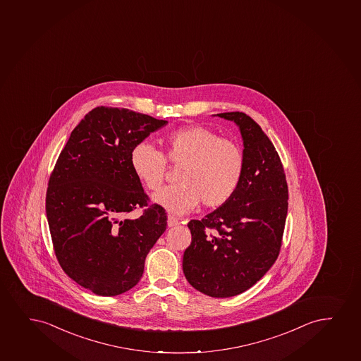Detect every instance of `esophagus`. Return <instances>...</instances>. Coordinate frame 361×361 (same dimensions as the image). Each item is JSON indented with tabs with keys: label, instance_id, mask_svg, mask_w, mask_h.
<instances>
[{
	"label": "esophagus",
	"instance_id": "34e87169",
	"mask_svg": "<svg viewBox=\"0 0 361 361\" xmlns=\"http://www.w3.org/2000/svg\"><path fill=\"white\" fill-rule=\"evenodd\" d=\"M178 224V219H177V217L169 215V217H167V226H169V227H174V226H177Z\"/></svg>",
	"mask_w": 361,
	"mask_h": 361
}]
</instances>
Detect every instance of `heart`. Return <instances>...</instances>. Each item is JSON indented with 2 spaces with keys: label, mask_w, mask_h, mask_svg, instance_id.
<instances>
[{
  "label": "heart",
  "mask_w": 361,
  "mask_h": 361,
  "mask_svg": "<svg viewBox=\"0 0 361 361\" xmlns=\"http://www.w3.org/2000/svg\"><path fill=\"white\" fill-rule=\"evenodd\" d=\"M166 157L178 171V184L162 188L152 195L154 204L174 215L194 210L200 201L206 207L228 202L239 188L244 156L234 142L201 126H189L169 133L164 139ZM130 166L144 187L156 190L164 182L166 159L149 142L130 151Z\"/></svg>",
  "instance_id": "1"
}]
</instances>
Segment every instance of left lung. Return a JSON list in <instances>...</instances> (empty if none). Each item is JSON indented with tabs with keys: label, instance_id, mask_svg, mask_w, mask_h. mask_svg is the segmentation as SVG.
Instances as JSON below:
<instances>
[{
	"label": "left lung",
	"instance_id": "8db88e82",
	"mask_svg": "<svg viewBox=\"0 0 361 361\" xmlns=\"http://www.w3.org/2000/svg\"><path fill=\"white\" fill-rule=\"evenodd\" d=\"M215 116L237 124L244 172L228 202L188 224L192 243L184 251L183 272L199 292L228 298L252 287L277 260L287 219L288 185L274 144L254 119L243 112Z\"/></svg>",
	"mask_w": 361,
	"mask_h": 361
}]
</instances>
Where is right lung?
<instances>
[{"label": "right lung", "mask_w": 361, "mask_h": 361, "mask_svg": "<svg viewBox=\"0 0 361 361\" xmlns=\"http://www.w3.org/2000/svg\"><path fill=\"white\" fill-rule=\"evenodd\" d=\"M169 123L128 109L96 107L71 133L46 192V216L61 267L102 297L132 289L167 216L157 205L139 219H121L147 206L130 166V151Z\"/></svg>", "instance_id": "add662e5"}]
</instances>
